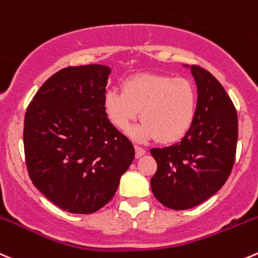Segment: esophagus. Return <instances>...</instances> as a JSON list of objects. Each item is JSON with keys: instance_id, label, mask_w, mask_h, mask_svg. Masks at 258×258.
<instances>
[{"instance_id": "esophagus-1", "label": "esophagus", "mask_w": 258, "mask_h": 258, "mask_svg": "<svg viewBox=\"0 0 258 258\" xmlns=\"http://www.w3.org/2000/svg\"><path fill=\"white\" fill-rule=\"evenodd\" d=\"M135 151H136V154H135L136 159H139V157L144 156V155L146 154V150H144L142 147H140V146H135Z\"/></svg>"}]
</instances>
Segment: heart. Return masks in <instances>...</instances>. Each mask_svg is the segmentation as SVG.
<instances>
[{"label": "heart", "instance_id": "1", "mask_svg": "<svg viewBox=\"0 0 258 258\" xmlns=\"http://www.w3.org/2000/svg\"><path fill=\"white\" fill-rule=\"evenodd\" d=\"M121 91L122 93H104L103 112L117 130L124 131L139 118L141 111L144 123L131 131L137 141L157 137L161 144H175L191 128L197 112V92L187 79L137 74L122 83Z\"/></svg>", "mask_w": 258, "mask_h": 258}]
</instances>
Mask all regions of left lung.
Here are the masks:
<instances>
[{
	"mask_svg": "<svg viewBox=\"0 0 258 258\" xmlns=\"http://www.w3.org/2000/svg\"><path fill=\"white\" fill-rule=\"evenodd\" d=\"M198 88L196 118L181 141L151 149L157 170L155 198L170 209L192 208L214 196L228 179L236 159L237 111L222 84L199 66L190 67Z\"/></svg>",
	"mask_w": 258,
	"mask_h": 258,
	"instance_id": "left-lung-1",
	"label": "left lung"
}]
</instances>
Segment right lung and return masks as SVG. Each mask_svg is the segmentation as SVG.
Returning <instances> with one entry per match:
<instances>
[{
  "label": "right lung",
  "instance_id": "obj_1",
  "mask_svg": "<svg viewBox=\"0 0 258 258\" xmlns=\"http://www.w3.org/2000/svg\"><path fill=\"white\" fill-rule=\"evenodd\" d=\"M109 73L99 64L61 69L40 87L25 113L30 179L71 213L91 214L106 206L134 161V145L102 107Z\"/></svg>",
  "mask_w": 258,
  "mask_h": 258
}]
</instances>
